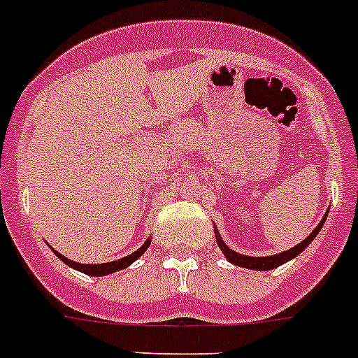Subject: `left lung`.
Listing matches in <instances>:
<instances>
[{
    "label": "left lung",
    "instance_id": "8db88e82",
    "mask_svg": "<svg viewBox=\"0 0 358 358\" xmlns=\"http://www.w3.org/2000/svg\"><path fill=\"white\" fill-rule=\"evenodd\" d=\"M326 216H328V213H326ZM326 216L322 217L321 223H319V225H317L315 229H313V232L308 236V238L303 239V241H301L299 245H295V247H292L290 250H285V252L275 254V256H266V257L245 256V254H238V252H234L232 248L227 247L225 241H223L222 236L217 234V232H216V239H217V245H220V248H222L223 256H225L227 259L231 261L232 265L243 266V268H250V270H272V268H278V266H281L282 263H287V261L294 259L295 256H299V254L303 252L304 248H306L310 243H312L313 238H315V236L319 234V231H321L322 225H324Z\"/></svg>",
    "mask_w": 358,
    "mask_h": 358
}]
</instances>
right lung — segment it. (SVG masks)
<instances>
[{"label": "right lung", "mask_w": 358, "mask_h": 358, "mask_svg": "<svg viewBox=\"0 0 358 358\" xmlns=\"http://www.w3.org/2000/svg\"><path fill=\"white\" fill-rule=\"evenodd\" d=\"M149 245H151V239H148V241H145V243L142 245L138 250H135V252L129 254V256L122 257V259L110 261V263H101V265H83V263H76V261H71V259H68V257L61 256V254L55 252V250H54V254L59 257V259L63 261V263H66L68 266H71V268L79 270V272L86 273V275H95V278H97V275H108V273H113V272H119V270H122V268H127V266L131 265L133 261L138 259V257H141L142 254L148 250Z\"/></svg>", "instance_id": "add662e5"}]
</instances>
